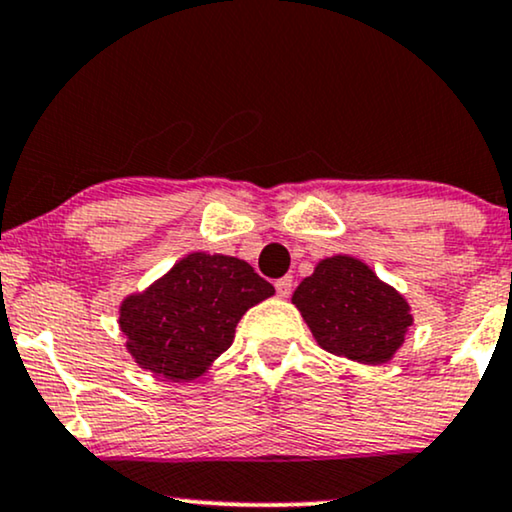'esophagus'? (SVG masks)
<instances>
[{"label": "esophagus", "mask_w": 512, "mask_h": 512, "mask_svg": "<svg viewBox=\"0 0 512 512\" xmlns=\"http://www.w3.org/2000/svg\"><path fill=\"white\" fill-rule=\"evenodd\" d=\"M274 286H276V293H279L281 298H288V295H291V291H293V279H291V276H283V279L276 281Z\"/></svg>", "instance_id": "obj_1"}]
</instances>
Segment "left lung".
Listing matches in <instances>:
<instances>
[{
	"label": "left lung",
	"mask_w": 512,
	"mask_h": 512,
	"mask_svg": "<svg viewBox=\"0 0 512 512\" xmlns=\"http://www.w3.org/2000/svg\"><path fill=\"white\" fill-rule=\"evenodd\" d=\"M293 305L319 346L365 365L389 362L412 324L403 295L348 255L319 262L295 288Z\"/></svg>",
	"instance_id": "obj_1"
}]
</instances>
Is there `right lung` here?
<instances>
[{
  "label": "right lung",
  "mask_w": 512,
  "mask_h": 512,
  "mask_svg": "<svg viewBox=\"0 0 512 512\" xmlns=\"http://www.w3.org/2000/svg\"><path fill=\"white\" fill-rule=\"evenodd\" d=\"M274 295L248 262L193 252L121 305L128 353L164 379L200 377L233 343L236 324L252 305Z\"/></svg>",
  "instance_id": "obj_1"
}]
</instances>
